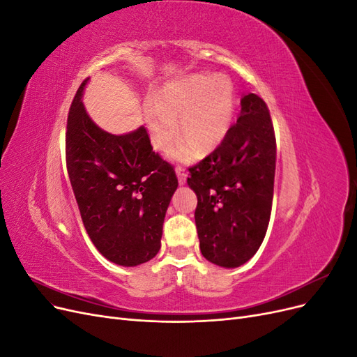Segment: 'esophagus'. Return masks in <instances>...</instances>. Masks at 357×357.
I'll return each mask as SVG.
<instances>
[{
	"label": "esophagus",
	"mask_w": 357,
	"mask_h": 357,
	"mask_svg": "<svg viewBox=\"0 0 357 357\" xmlns=\"http://www.w3.org/2000/svg\"><path fill=\"white\" fill-rule=\"evenodd\" d=\"M176 174H177V178H178V185H185L186 183V169L183 167H177L176 168Z\"/></svg>",
	"instance_id": "obj_1"
}]
</instances>
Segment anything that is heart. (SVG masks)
<instances>
[{"instance_id": "obj_1", "label": "heart", "mask_w": 357, "mask_h": 357, "mask_svg": "<svg viewBox=\"0 0 357 357\" xmlns=\"http://www.w3.org/2000/svg\"><path fill=\"white\" fill-rule=\"evenodd\" d=\"M143 112L153 147L165 152L180 131L183 138L169 158L190 162L198 149L210 152L228 134L235 113V89L223 74H195L162 86L155 100L144 101Z\"/></svg>"}]
</instances>
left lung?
Masks as SVG:
<instances>
[{
    "label": "left lung",
    "instance_id": "8db88e82",
    "mask_svg": "<svg viewBox=\"0 0 357 357\" xmlns=\"http://www.w3.org/2000/svg\"><path fill=\"white\" fill-rule=\"evenodd\" d=\"M275 137L265 101L241 98V113L223 142L189 168L197 193L195 223L199 248L208 262L236 268L261 247L271 215Z\"/></svg>",
    "mask_w": 357,
    "mask_h": 357
}]
</instances>
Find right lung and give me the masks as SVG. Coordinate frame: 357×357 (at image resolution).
<instances>
[{
	"label": "right lung",
	"mask_w": 357,
	"mask_h": 357,
	"mask_svg": "<svg viewBox=\"0 0 357 357\" xmlns=\"http://www.w3.org/2000/svg\"><path fill=\"white\" fill-rule=\"evenodd\" d=\"M70 107L67 169L82 220L93 245L110 262L137 266L153 259L162 225L178 186L174 168L153 152L144 126L114 135L96 125L82 96Z\"/></svg>",
	"instance_id": "right-lung-1"
}]
</instances>
